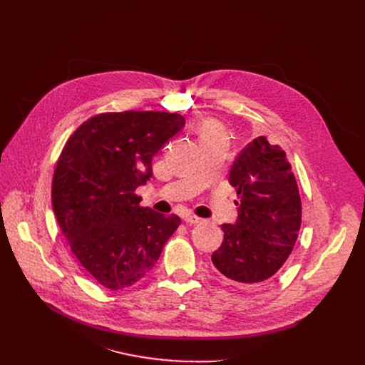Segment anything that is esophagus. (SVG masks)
I'll use <instances>...</instances> for the list:
<instances>
[{
    "label": "esophagus",
    "instance_id": "1",
    "mask_svg": "<svg viewBox=\"0 0 365 365\" xmlns=\"http://www.w3.org/2000/svg\"><path fill=\"white\" fill-rule=\"evenodd\" d=\"M183 219H185V222L189 223V225H197V223H201V222H202V219L198 217V216H195V215H186Z\"/></svg>",
    "mask_w": 365,
    "mask_h": 365
}]
</instances>
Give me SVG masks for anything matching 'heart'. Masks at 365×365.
Masks as SVG:
<instances>
[{"label": "heart", "mask_w": 365, "mask_h": 365, "mask_svg": "<svg viewBox=\"0 0 365 365\" xmlns=\"http://www.w3.org/2000/svg\"><path fill=\"white\" fill-rule=\"evenodd\" d=\"M200 138L201 140H207V139H216V138H226L223 128L215 123V121H204L200 127Z\"/></svg>", "instance_id": "b5f03b06"}]
</instances>
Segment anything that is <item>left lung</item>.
Listing matches in <instances>:
<instances>
[{"label": "left lung", "mask_w": 365, "mask_h": 365, "mask_svg": "<svg viewBox=\"0 0 365 365\" xmlns=\"http://www.w3.org/2000/svg\"><path fill=\"white\" fill-rule=\"evenodd\" d=\"M229 183L237 189L238 219L235 225H222L223 242L212 262L229 281L248 289L275 275L292 255L302 201L285 152L266 136L238 153Z\"/></svg>", "instance_id": "1"}]
</instances>
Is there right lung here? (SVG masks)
Returning a JSON list of instances; mask_svg holds the SVG:
<instances>
[{"instance_id": "right-lung-1", "label": "right lung", "mask_w": 365, "mask_h": 365, "mask_svg": "<svg viewBox=\"0 0 365 365\" xmlns=\"http://www.w3.org/2000/svg\"><path fill=\"white\" fill-rule=\"evenodd\" d=\"M185 125L175 112H103L66 140L51 182V204L71 252L105 289L121 290L155 266L180 225L142 207L134 194L152 178V157Z\"/></svg>"}]
</instances>
